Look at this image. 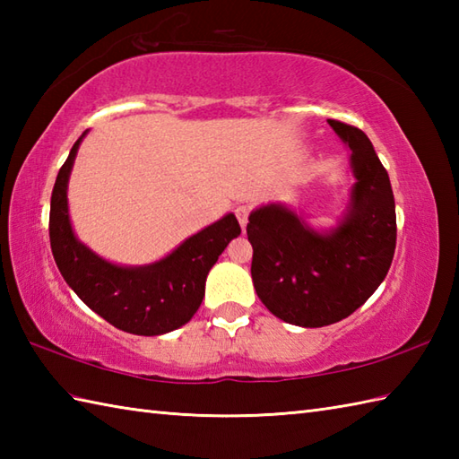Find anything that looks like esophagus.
Wrapping results in <instances>:
<instances>
[{
  "label": "esophagus",
  "mask_w": 459,
  "mask_h": 459,
  "mask_svg": "<svg viewBox=\"0 0 459 459\" xmlns=\"http://www.w3.org/2000/svg\"><path fill=\"white\" fill-rule=\"evenodd\" d=\"M235 212H237V219L240 222L242 230H245L247 229V222H248V217H250V207H248V204H238V207L235 209Z\"/></svg>",
  "instance_id": "obj_1"
}]
</instances>
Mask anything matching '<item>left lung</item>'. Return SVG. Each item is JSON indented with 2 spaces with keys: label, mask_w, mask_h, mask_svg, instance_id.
<instances>
[{
  "label": "left lung",
  "mask_w": 459,
  "mask_h": 459,
  "mask_svg": "<svg viewBox=\"0 0 459 459\" xmlns=\"http://www.w3.org/2000/svg\"><path fill=\"white\" fill-rule=\"evenodd\" d=\"M351 148L347 212L317 232L280 203L250 212V274L272 314L299 327H324L353 314L385 280L396 248L394 195L373 143L353 126L327 120Z\"/></svg>",
  "instance_id": "8db88e82"
}]
</instances>
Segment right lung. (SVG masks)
<instances>
[{
    "label": "right lung",
    "mask_w": 459,
    "mask_h": 459,
    "mask_svg": "<svg viewBox=\"0 0 459 459\" xmlns=\"http://www.w3.org/2000/svg\"><path fill=\"white\" fill-rule=\"evenodd\" d=\"M84 135L58 169L51 195L48 237L56 266L74 294L114 327L148 337L169 333L199 309L209 270L240 235V224L232 212L224 214L153 264L118 266L100 258L74 237L68 217V178Z\"/></svg>",
    "instance_id": "add662e5"
}]
</instances>
